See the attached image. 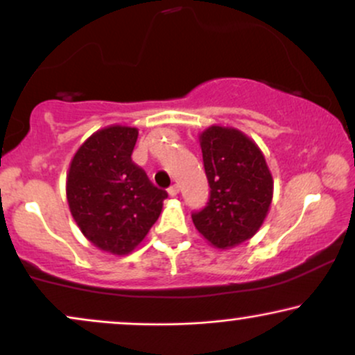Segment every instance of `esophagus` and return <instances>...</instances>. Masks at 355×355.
Returning a JSON list of instances; mask_svg holds the SVG:
<instances>
[{
	"mask_svg": "<svg viewBox=\"0 0 355 355\" xmlns=\"http://www.w3.org/2000/svg\"><path fill=\"white\" fill-rule=\"evenodd\" d=\"M178 191H180V189H178V185H172V187H170V189H168V195H170V196H177Z\"/></svg>",
	"mask_w": 355,
	"mask_h": 355,
	"instance_id": "34e87169",
	"label": "esophagus"
}]
</instances>
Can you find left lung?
I'll use <instances>...</instances> for the list:
<instances>
[{"instance_id": "left-lung-1", "label": "left lung", "mask_w": 355, "mask_h": 355, "mask_svg": "<svg viewBox=\"0 0 355 355\" xmlns=\"http://www.w3.org/2000/svg\"><path fill=\"white\" fill-rule=\"evenodd\" d=\"M210 202L193 213L195 228L208 245L230 250L253 238L272 202V175L261 148L245 132L210 125L198 135Z\"/></svg>"}]
</instances>
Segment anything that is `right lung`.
Listing matches in <instances>:
<instances>
[{
    "label": "right lung",
    "mask_w": 355,
    "mask_h": 355,
    "mask_svg": "<svg viewBox=\"0 0 355 355\" xmlns=\"http://www.w3.org/2000/svg\"><path fill=\"white\" fill-rule=\"evenodd\" d=\"M139 129L114 123L94 132L72 157L66 196L80 233L105 253L134 251L159 220L166 191L130 155Z\"/></svg>",
    "instance_id": "1"
}]
</instances>
